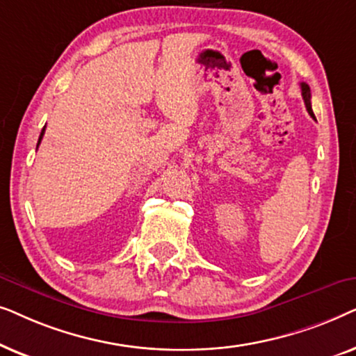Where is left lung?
<instances>
[{
  "label": "left lung",
  "instance_id": "8db88e82",
  "mask_svg": "<svg viewBox=\"0 0 356 356\" xmlns=\"http://www.w3.org/2000/svg\"><path fill=\"white\" fill-rule=\"evenodd\" d=\"M301 95H303L306 110H308V113L314 118L313 108H311V90H309V86L305 84V82H301Z\"/></svg>",
  "mask_w": 356,
  "mask_h": 356
}]
</instances>
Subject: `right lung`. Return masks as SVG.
I'll return each mask as SVG.
<instances>
[{
  "label": "right lung",
  "instance_id": "right-lung-1",
  "mask_svg": "<svg viewBox=\"0 0 356 356\" xmlns=\"http://www.w3.org/2000/svg\"><path fill=\"white\" fill-rule=\"evenodd\" d=\"M43 134H45V128L42 129V133H40V138H38V143H37V147H38V144H40V140H42V138H43Z\"/></svg>",
  "mask_w": 356,
  "mask_h": 356
}]
</instances>
